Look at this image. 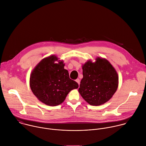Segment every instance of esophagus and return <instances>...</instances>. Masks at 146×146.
I'll return each mask as SVG.
<instances>
[{
  "instance_id": "esophagus-1",
  "label": "esophagus",
  "mask_w": 146,
  "mask_h": 146,
  "mask_svg": "<svg viewBox=\"0 0 146 146\" xmlns=\"http://www.w3.org/2000/svg\"><path fill=\"white\" fill-rule=\"evenodd\" d=\"M76 81L78 83V85H80V80L78 78V79H77V80H76Z\"/></svg>"
}]
</instances>
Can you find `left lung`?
Segmentation results:
<instances>
[{"label": "left lung", "instance_id": "8db88e82", "mask_svg": "<svg viewBox=\"0 0 146 146\" xmlns=\"http://www.w3.org/2000/svg\"><path fill=\"white\" fill-rule=\"evenodd\" d=\"M83 78L78 91L92 106H100L108 101L116 91L118 77L111 63L104 58L88 61L82 66Z\"/></svg>", "mask_w": 146, "mask_h": 146}]
</instances>
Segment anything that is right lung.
Instances as JSON below:
<instances>
[{"instance_id":"1","label":"right lung","mask_w":146,"mask_h":146,"mask_svg":"<svg viewBox=\"0 0 146 146\" xmlns=\"http://www.w3.org/2000/svg\"><path fill=\"white\" fill-rule=\"evenodd\" d=\"M55 56L43 59L34 69L30 77V86L33 94L42 103L50 106L62 103L68 94L78 88V84L69 78L62 61Z\"/></svg>"}]
</instances>
